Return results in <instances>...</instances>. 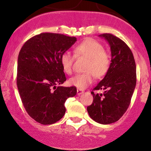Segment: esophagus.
<instances>
[{
  "mask_svg": "<svg viewBox=\"0 0 151 151\" xmlns=\"http://www.w3.org/2000/svg\"><path fill=\"white\" fill-rule=\"evenodd\" d=\"M77 93L78 95H80V94H81V93H84V91H83V90H81V89H77Z\"/></svg>",
  "mask_w": 151,
  "mask_h": 151,
  "instance_id": "esophagus-1",
  "label": "esophagus"
}]
</instances>
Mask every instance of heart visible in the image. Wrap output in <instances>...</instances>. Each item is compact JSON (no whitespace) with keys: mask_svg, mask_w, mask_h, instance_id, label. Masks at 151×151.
<instances>
[{"mask_svg":"<svg viewBox=\"0 0 151 151\" xmlns=\"http://www.w3.org/2000/svg\"><path fill=\"white\" fill-rule=\"evenodd\" d=\"M74 52L77 58H87V62L84 67L85 73L77 74L69 79L71 86L84 89L93 82V77L100 79L108 72L111 65L110 55L97 41L93 39L86 40L74 47ZM75 56L68 51L61 55L62 67L67 74H71L73 72Z\"/></svg>","mask_w":151,"mask_h":151,"instance_id":"heart-1","label":"heart"}]
</instances>
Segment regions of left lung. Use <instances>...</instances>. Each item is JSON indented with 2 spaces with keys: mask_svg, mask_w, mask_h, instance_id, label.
Returning <instances> with one entry per match:
<instances>
[{
  "mask_svg": "<svg viewBox=\"0 0 151 151\" xmlns=\"http://www.w3.org/2000/svg\"><path fill=\"white\" fill-rule=\"evenodd\" d=\"M109 42L111 53L109 70L104 79L93 89L104 90L94 94L93 102L87 107L89 116L101 124L116 122L129 108L136 84V66L129 46L112 34L99 35Z\"/></svg>",
  "mask_w": 151,
  "mask_h": 151,
  "instance_id": "obj_1",
  "label": "left lung"
}]
</instances>
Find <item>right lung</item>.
Masks as SVG:
<instances>
[{"label": "right lung", "mask_w": 151, "mask_h": 151, "mask_svg": "<svg viewBox=\"0 0 151 151\" xmlns=\"http://www.w3.org/2000/svg\"><path fill=\"white\" fill-rule=\"evenodd\" d=\"M76 41L75 37L43 32L26 41L19 52L17 86L22 104L43 125L60 120L66 100L77 93L75 86H60L67 79L60 58Z\"/></svg>", "instance_id": "add662e5"}]
</instances>
